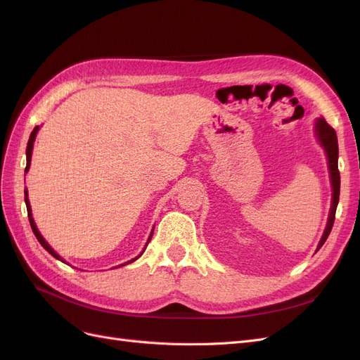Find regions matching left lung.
<instances>
[{
  "instance_id": "1",
  "label": "left lung",
  "mask_w": 360,
  "mask_h": 360,
  "mask_svg": "<svg viewBox=\"0 0 360 360\" xmlns=\"http://www.w3.org/2000/svg\"><path fill=\"white\" fill-rule=\"evenodd\" d=\"M315 134H317L320 144L324 148L326 155H328L332 191H333L332 192V205H330V212H329V219H328V225H326V230L323 233L321 240L317 246V250H319L324 245V242L328 240V237L332 231L333 222H335L336 207H338V201H340L341 176H340V169H338V138H336L335 129L330 127L324 118H317V122H315Z\"/></svg>"
}]
</instances>
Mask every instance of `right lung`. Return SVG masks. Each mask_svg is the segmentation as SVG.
Instances as JSON below:
<instances>
[{
	"label": "right lung",
	"mask_w": 360,
	"mask_h": 360,
	"mask_svg": "<svg viewBox=\"0 0 360 360\" xmlns=\"http://www.w3.org/2000/svg\"><path fill=\"white\" fill-rule=\"evenodd\" d=\"M37 130H39V126H36L34 129H32V132H31V135H30V139H28V144H27V167H25V172L30 169V163H31V153H32V144H34V139H36V135H37ZM25 204H27V212H28V219H30V225H31V230H32V233H34V236L37 237V240L40 242V245L45 248L48 252L53 257V258H57V259H60V261H63V263H66V261H64L56 250H53L49 245H48V242L45 240V238H43V236L40 234V231L37 230V226H36V224H34V219H32V214H31V207H30V201H28V193H27V189H25ZM151 236H153V231H151V234H150V237H148V240H147V245H148V242L151 240ZM147 245H146V248H147ZM146 248H144V250H146ZM143 250V252H144ZM141 255V254H139ZM138 255V257H139ZM138 257L136 258H134V259H130L129 263H132V261H135V259H138ZM122 266H124V264H122Z\"/></svg>",
	"instance_id": "obj_1"
}]
</instances>
